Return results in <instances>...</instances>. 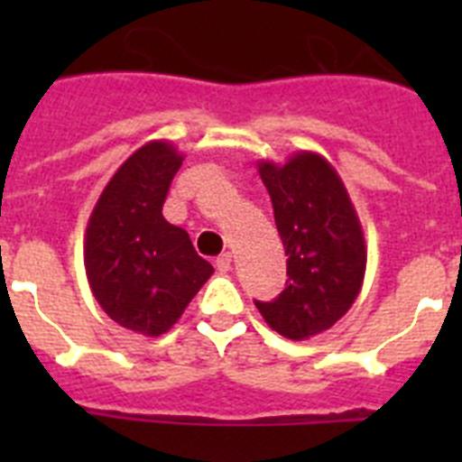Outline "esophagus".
I'll return each mask as SVG.
<instances>
[{
    "instance_id": "34e87169",
    "label": "esophagus",
    "mask_w": 462,
    "mask_h": 462,
    "mask_svg": "<svg viewBox=\"0 0 462 462\" xmlns=\"http://www.w3.org/2000/svg\"><path fill=\"white\" fill-rule=\"evenodd\" d=\"M215 266H217L219 273L231 271V252H222V254L217 256V261H215Z\"/></svg>"
}]
</instances>
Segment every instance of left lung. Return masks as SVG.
<instances>
[{
	"mask_svg": "<svg viewBox=\"0 0 462 462\" xmlns=\"http://www.w3.org/2000/svg\"><path fill=\"white\" fill-rule=\"evenodd\" d=\"M287 252V287L275 300H254L261 317L289 340H308L342 319L361 291L365 238L336 169L317 152L284 166L259 162Z\"/></svg>",
	"mask_w": 462,
	"mask_h": 462,
	"instance_id": "8db88e82",
	"label": "left lung"
}]
</instances>
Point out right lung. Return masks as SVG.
Returning <instances> with one entry per match:
<instances>
[{"instance_id": "1", "label": "right lung", "mask_w": 462, "mask_h": 462, "mask_svg": "<svg viewBox=\"0 0 462 462\" xmlns=\"http://www.w3.org/2000/svg\"><path fill=\"white\" fill-rule=\"evenodd\" d=\"M182 154L169 141L138 148L110 178L85 234V273L110 319L157 337L180 319L212 275L189 234L164 219Z\"/></svg>"}]
</instances>
